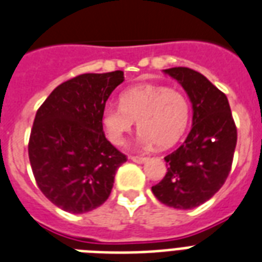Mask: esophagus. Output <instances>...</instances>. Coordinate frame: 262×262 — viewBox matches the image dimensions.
Instances as JSON below:
<instances>
[{
  "mask_svg": "<svg viewBox=\"0 0 262 262\" xmlns=\"http://www.w3.org/2000/svg\"><path fill=\"white\" fill-rule=\"evenodd\" d=\"M130 160L132 162H135V163H144V162L147 160V158L141 155H132Z\"/></svg>",
  "mask_w": 262,
  "mask_h": 262,
  "instance_id": "1",
  "label": "esophagus"
}]
</instances>
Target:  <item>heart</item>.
<instances>
[{
    "mask_svg": "<svg viewBox=\"0 0 262 262\" xmlns=\"http://www.w3.org/2000/svg\"><path fill=\"white\" fill-rule=\"evenodd\" d=\"M189 118L190 103L183 92L164 85L139 84L121 95V104H110L103 110L102 125L107 139L121 145L137 121L140 143L167 148L185 133Z\"/></svg>",
    "mask_w": 262,
    "mask_h": 262,
    "instance_id": "1",
    "label": "heart"
}]
</instances>
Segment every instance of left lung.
I'll return each mask as SVG.
<instances>
[{"mask_svg": "<svg viewBox=\"0 0 262 262\" xmlns=\"http://www.w3.org/2000/svg\"><path fill=\"white\" fill-rule=\"evenodd\" d=\"M164 72L189 95L193 125L186 140L164 158L167 172L152 191L167 207L191 209L208 201L226 182L238 133L227 96L205 76L183 67Z\"/></svg>", "mask_w": 262, "mask_h": 262, "instance_id": "1", "label": "left lung"}]
</instances>
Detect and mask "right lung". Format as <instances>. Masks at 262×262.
<instances>
[{"label":"right lung","mask_w":262,"mask_h":262,"mask_svg":"<svg viewBox=\"0 0 262 262\" xmlns=\"http://www.w3.org/2000/svg\"><path fill=\"white\" fill-rule=\"evenodd\" d=\"M122 71L84 73L59 84L35 115L28 156L36 185L58 208L84 213L111 193L115 172L127 160L106 139L102 113Z\"/></svg>","instance_id":"1"}]
</instances>
